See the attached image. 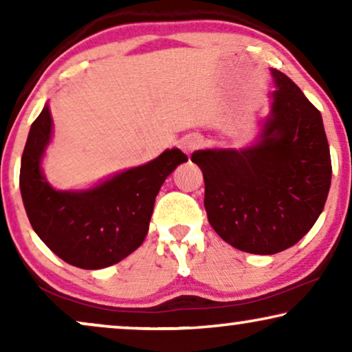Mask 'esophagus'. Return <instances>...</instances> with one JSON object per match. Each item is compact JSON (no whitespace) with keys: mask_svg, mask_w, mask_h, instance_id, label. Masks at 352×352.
<instances>
[{"mask_svg":"<svg viewBox=\"0 0 352 352\" xmlns=\"http://www.w3.org/2000/svg\"><path fill=\"white\" fill-rule=\"evenodd\" d=\"M200 144H201L200 138H199V136H195V134H189V136H184V138H182L181 141H179V146H181V148L187 153V155H189V153L194 152L195 148H199V147H200Z\"/></svg>","mask_w":352,"mask_h":352,"instance_id":"obj_1","label":"esophagus"}]
</instances>
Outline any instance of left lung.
I'll return each mask as SVG.
<instances>
[{
    "mask_svg": "<svg viewBox=\"0 0 352 352\" xmlns=\"http://www.w3.org/2000/svg\"><path fill=\"white\" fill-rule=\"evenodd\" d=\"M271 74L276 89L259 141L190 157L204 173L211 228L234 248L254 254L300 242L324 210L331 182L320 112L287 75Z\"/></svg>",
    "mask_w": 352,
    "mask_h": 352,
    "instance_id": "left-lung-1",
    "label": "left lung"
}]
</instances>
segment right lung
<instances>
[{"label":"right lung","mask_w":352,"mask_h":352,"mask_svg":"<svg viewBox=\"0 0 352 352\" xmlns=\"http://www.w3.org/2000/svg\"><path fill=\"white\" fill-rule=\"evenodd\" d=\"M52 118L45 105L32 123L21 162V194L28 221L47 248L72 266L102 269L122 261L146 239L155 197L177 165L179 148L105 179L93 189L56 190L41 171Z\"/></svg>","instance_id":"obj_1"}]
</instances>
